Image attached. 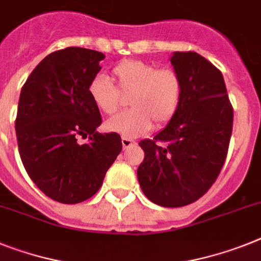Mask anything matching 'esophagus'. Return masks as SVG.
<instances>
[{
	"instance_id": "34e87169",
	"label": "esophagus",
	"mask_w": 261,
	"mask_h": 261,
	"mask_svg": "<svg viewBox=\"0 0 261 261\" xmlns=\"http://www.w3.org/2000/svg\"><path fill=\"white\" fill-rule=\"evenodd\" d=\"M134 144H137V142L133 141L131 138L122 137V146H123L124 150H126V148H128V147H131V146H134Z\"/></svg>"
}]
</instances>
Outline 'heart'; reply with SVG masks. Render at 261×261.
<instances>
[{
	"label": "heart",
	"instance_id": "1",
	"mask_svg": "<svg viewBox=\"0 0 261 261\" xmlns=\"http://www.w3.org/2000/svg\"><path fill=\"white\" fill-rule=\"evenodd\" d=\"M111 76L98 74L90 81L89 95L99 111L113 115L128 97L130 110L107 120L106 128L127 138L144 134L151 127L170 123L183 100L185 83L172 67H158L144 61L127 60L111 70Z\"/></svg>",
	"mask_w": 261,
	"mask_h": 261
}]
</instances>
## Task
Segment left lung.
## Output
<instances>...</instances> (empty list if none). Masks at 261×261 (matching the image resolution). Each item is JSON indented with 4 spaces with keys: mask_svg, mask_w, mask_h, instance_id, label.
Here are the masks:
<instances>
[{
    "mask_svg": "<svg viewBox=\"0 0 261 261\" xmlns=\"http://www.w3.org/2000/svg\"><path fill=\"white\" fill-rule=\"evenodd\" d=\"M174 69L185 93L174 119L139 146L138 167L143 194L162 207L191 204L208 191L228 154L233 109L222 71L195 51H175Z\"/></svg>",
    "mask_w": 261,
    "mask_h": 261,
    "instance_id": "1",
    "label": "left lung"
}]
</instances>
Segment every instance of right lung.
I'll list each match as a JSON object with an SVG mask.
<instances>
[{
    "label": "right lung",
    "mask_w": 261,
    "mask_h": 261,
    "mask_svg": "<svg viewBox=\"0 0 261 261\" xmlns=\"http://www.w3.org/2000/svg\"><path fill=\"white\" fill-rule=\"evenodd\" d=\"M102 53L66 47L45 57L23 83L15 118L21 161L37 187L63 204L87 200L122 151L120 135L99 134L89 83ZM80 137L89 139L86 144Z\"/></svg>",
    "instance_id": "1"
}]
</instances>
